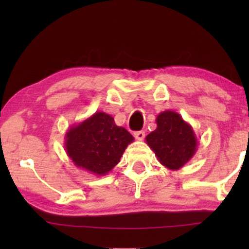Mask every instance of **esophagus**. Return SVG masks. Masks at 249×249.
I'll return each mask as SVG.
<instances>
[{
    "mask_svg": "<svg viewBox=\"0 0 249 249\" xmlns=\"http://www.w3.org/2000/svg\"><path fill=\"white\" fill-rule=\"evenodd\" d=\"M134 135H135V138L137 139V141H142V139L145 138V131H142V130L136 131Z\"/></svg>",
    "mask_w": 249,
    "mask_h": 249,
    "instance_id": "1",
    "label": "esophagus"
}]
</instances>
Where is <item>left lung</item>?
<instances>
[{
    "instance_id": "left-lung-1",
    "label": "left lung",
    "mask_w": 249,
    "mask_h": 249,
    "mask_svg": "<svg viewBox=\"0 0 249 249\" xmlns=\"http://www.w3.org/2000/svg\"><path fill=\"white\" fill-rule=\"evenodd\" d=\"M158 127L146 136V144L159 162L170 170L181 169L195 155L198 141L193 127L175 111H164L156 118Z\"/></svg>"
}]
</instances>
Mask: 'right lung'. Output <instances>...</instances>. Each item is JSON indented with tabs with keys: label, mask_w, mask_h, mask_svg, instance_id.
<instances>
[{
	"label": "right lung",
	"mask_w": 249,
	"mask_h": 249,
	"mask_svg": "<svg viewBox=\"0 0 249 249\" xmlns=\"http://www.w3.org/2000/svg\"><path fill=\"white\" fill-rule=\"evenodd\" d=\"M64 148L78 168L105 176L120 162L124 149L134 142L130 132L115 124L105 112L93 115L68 129Z\"/></svg>",
	"instance_id": "obj_1"
}]
</instances>
